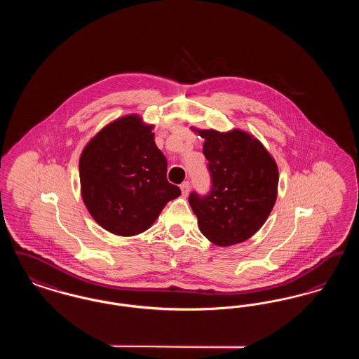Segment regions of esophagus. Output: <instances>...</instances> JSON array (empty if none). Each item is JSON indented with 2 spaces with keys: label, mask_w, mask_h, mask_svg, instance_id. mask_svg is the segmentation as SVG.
<instances>
[{
  "label": "esophagus",
  "mask_w": 359,
  "mask_h": 359,
  "mask_svg": "<svg viewBox=\"0 0 359 359\" xmlns=\"http://www.w3.org/2000/svg\"><path fill=\"white\" fill-rule=\"evenodd\" d=\"M180 188H182V192H183V195L186 196V195H188V192H189V183L188 182H184V183H182V186H180Z\"/></svg>",
  "instance_id": "obj_1"
}]
</instances>
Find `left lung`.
I'll list each match as a JSON object with an SVG mask.
<instances>
[{
  "mask_svg": "<svg viewBox=\"0 0 359 359\" xmlns=\"http://www.w3.org/2000/svg\"><path fill=\"white\" fill-rule=\"evenodd\" d=\"M211 188L192 191L188 202L205 238L230 246L250 238L265 223L277 198L278 170L273 157L255 137L231 130H198Z\"/></svg>",
  "mask_w": 359,
  "mask_h": 359,
  "instance_id": "1",
  "label": "left lung"
}]
</instances>
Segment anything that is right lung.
Returning a JSON list of instances; mask_svg holds the SVG:
<instances>
[{"mask_svg":"<svg viewBox=\"0 0 359 359\" xmlns=\"http://www.w3.org/2000/svg\"><path fill=\"white\" fill-rule=\"evenodd\" d=\"M154 126L138 116L109 123L79 160L82 198L95 222L117 236L152 226L180 188L167 180V158L154 144Z\"/></svg>","mask_w":359,"mask_h":359,"instance_id":"add662e5","label":"right lung"}]
</instances>
